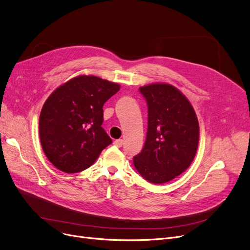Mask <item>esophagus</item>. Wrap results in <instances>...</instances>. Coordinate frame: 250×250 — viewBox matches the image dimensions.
Listing matches in <instances>:
<instances>
[{"label": "esophagus", "mask_w": 250, "mask_h": 250, "mask_svg": "<svg viewBox=\"0 0 250 250\" xmlns=\"http://www.w3.org/2000/svg\"><path fill=\"white\" fill-rule=\"evenodd\" d=\"M113 144H114V145H115L116 147H118V148H121V147H123V145H124V140H122V139H118V140H115V141L113 142Z\"/></svg>", "instance_id": "34e87169"}]
</instances>
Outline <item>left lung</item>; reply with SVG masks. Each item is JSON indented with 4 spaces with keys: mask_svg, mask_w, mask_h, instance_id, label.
Wrapping results in <instances>:
<instances>
[{
    "mask_svg": "<svg viewBox=\"0 0 250 250\" xmlns=\"http://www.w3.org/2000/svg\"><path fill=\"white\" fill-rule=\"evenodd\" d=\"M139 90L148 105V128L134 165L146 180L159 185L191 164L199 145V122L190 102L175 87L152 84Z\"/></svg>",
    "mask_w": 250,
    "mask_h": 250,
    "instance_id": "8db88e82",
    "label": "left lung"
}]
</instances>
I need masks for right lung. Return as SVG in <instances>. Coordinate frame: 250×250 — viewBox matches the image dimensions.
I'll return each mask as SVG.
<instances>
[{"label":"right lung","instance_id":"right-lung-1","mask_svg":"<svg viewBox=\"0 0 250 250\" xmlns=\"http://www.w3.org/2000/svg\"><path fill=\"white\" fill-rule=\"evenodd\" d=\"M120 85L95 76H79L56 89L39 116V137L47 159L77 173L89 168L112 140L101 126L103 105Z\"/></svg>","mask_w":250,"mask_h":250}]
</instances>
